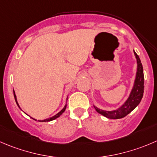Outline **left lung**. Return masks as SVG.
<instances>
[{
    "label": "left lung",
    "instance_id": "left-lung-1",
    "mask_svg": "<svg viewBox=\"0 0 157 157\" xmlns=\"http://www.w3.org/2000/svg\"><path fill=\"white\" fill-rule=\"evenodd\" d=\"M134 55L136 57V63H137L136 78H135L134 84L132 88L130 96L125 101V103L118 109L111 111L103 110V109H99L97 106H94L97 113L107 117V118H109V119H121V118L126 117L127 114L130 113L139 105L143 98L144 90V69H143V65L141 63L140 59L135 51Z\"/></svg>",
    "mask_w": 157,
    "mask_h": 157
}]
</instances>
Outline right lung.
Returning <instances> with one entry per match:
<instances>
[{"instance_id": "right-lung-1", "label": "right lung", "mask_w": 157, "mask_h": 157, "mask_svg": "<svg viewBox=\"0 0 157 157\" xmlns=\"http://www.w3.org/2000/svg\"><path fill=\"white\" fill-rule=\"evenodd\" d=\"M13 96H14V99H15V101H16V103H17V106H18V107H19L20 109H21V107H20L19 104H18V103H17V97H16V95H15V92H14V90H13ZM66 107H67V104L65 105V106H64V107H63V109H62L61 110H60V112L58 113H57V114H56V115H54V117H50V118H48V119H45V120H43V121H39V122H49V121H54V120L57 119V117H60V116L61 115V114L63 113V112H64V111H65V109H66ZM31 118H32V117H31ZM32 119H33V120H34V121H36V120L33 119V118H32Z\"/></svg>"}]
</instances>
